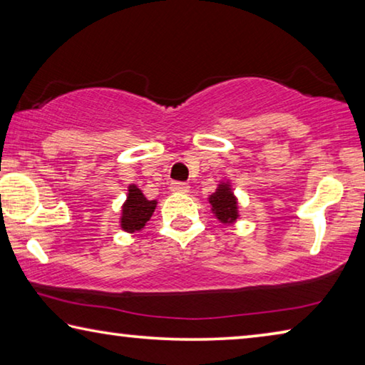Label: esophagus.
<instances>
[{"label": "esophagus", "mask_w": 365, "mask_h": 365, "mask_svg": "<svg viewBox=\"0 0 365 365\" xmlns=\"http://www.w3.org/2000/svg\"><path fill=\"white\" fill-rule=\"evenodd\" d=\"M170 190L174 191V193H188L190 185L185 182H174L170 185Z\"/></svg>", "instance_id": "obj_1"}]
</instances>
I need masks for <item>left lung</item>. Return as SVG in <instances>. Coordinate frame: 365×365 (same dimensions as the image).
Returning <instances> with one entry per match:
<instances>
[{"mask_svg":"<svg viewBox=\"0 0 365 365\" xmlns=\"http://www.w3.org/2000/svg\"><path fill=\"white\" fill-rule=\"evenodd\" d=\"M209 205H211V211L214 212L215 217L222 224H235L238 220L240 212H238V200L235 196L232 185L228 180L220 182L217 185V190L207 197Z\"/></svg>","mask_w":365,"mask_h":365,"instance_id":"obj_1","label":"left lung"}]
</instances>
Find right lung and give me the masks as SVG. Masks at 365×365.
<instances>
[{"label": "right lung", "instance_id": "add662e5", "mask_svg": "<svg viewBox=\"0 0 365 365\" xmlns=\"http://www.w3.org/2000/svg\"><path fill=\"white\" fill-rule=\"evenodd\" d=\"M127 191V200L122 205L120 212V228L127 233H135L143 230L146 222L151 219L154 209H156L158 201L146 200L141 190L133 183Z\"/></svg>", "mask_w": 365, "mask_h": 365}]
</instances>
